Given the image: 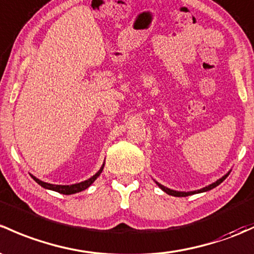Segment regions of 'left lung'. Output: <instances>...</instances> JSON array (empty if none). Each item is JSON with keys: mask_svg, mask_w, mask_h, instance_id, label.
<instances>
[{"mask_svg": "<svg viewBox=\"0 0 254 254\" xmlns=\"http://www.w3.org/2000/svg\"><path fill=\"white\" fill-rule=\"evenodd\" d=\"M229 174H230V173H228V174H226V175H224L223 178H221V179H219V180L215 181V183L210 184V185H208V186H205V188L201 189V190H197V191H191V192H180V191H174V190H170V189H168V188H164V186L161 185V184H158V183H157V185H158L159 188H161L163 191H164V192H167L168 194H170V196H175V197H186V196H190V194H193V193H199V192H205V191H209V190H212V189L217 188V186L219 185V184H221V183H223L224 180H225L226 178H228V175H229Z\"/></svg>", "mask_w": 254, "mask_h": 254, "instance_id": "8db88e82", "label": "left lung"}]
</instances>
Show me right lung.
I'll return each mask as SVG.
<instances>
[{"label": "right lung", "instance_id": "1", "mask_svg": "<svg viewBox=\"0 0 254 254\" xmlns=\"http://www.w3.org/2000/svg\"><path fill=\"white\" fill-rule=\"evenodd\" d=\"M103 167H105V164H103L102 168H101V169L98 170V172L96 173L95 175L91 176L89 180H85V181H82V183H79V184H74V185H53V184L44 183V181L36 179L35 176H33V175H31V176H33L34 180H35L36 183L39 184V185H41L42 188L49 189V190H52V191H56V192H60V193H63V194H73V193H76V192L86 190V189L89 188V186L93 183V181H95L96 179L100 176V174L102 173V170H103Z\"/></svg>", "mask_w": 254, "mask_h": 254}]
</instances>
